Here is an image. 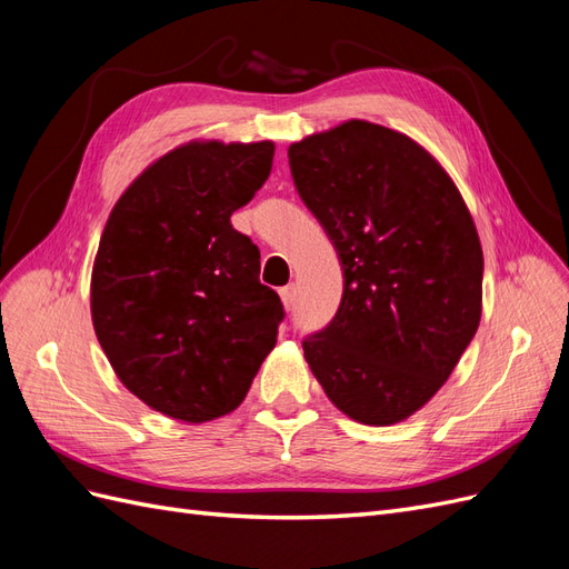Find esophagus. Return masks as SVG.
<instances>
[{
  "mask_svg": "<svg viewBox=\"0 0 569 569\" xmlns=\"http://www.w3.org/2000/svg\"><path fill=\"white\" fill-rule=\"evenodd\" d=\"M280 299H282L284 308H291V306H295V301H297V287H295V284H287V287H282V289H280Z\"/></svg>",
  "mask_w": 569,
  "mask_h": 569,
  "instance_id": "obj_1",
  "label": "esophagus"
}]
</instances>
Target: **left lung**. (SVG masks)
I'll list each match as a JSON object with an SVG mask.
<instances>
[{"instance_id": "1", "label": "left lung", "mask_w": 569, "mask_h": 569, "mask_svg": "<svg viewBox=\"0 0 569 569\" xmlns=\"http://www.w3.org/2000/svg\"><path fill=\"white\" fill-rule=\"evenodd\" d=\"M287 153L343 270L337 313L303 337V356L349 418L401 422L449 380L479 327L485 256L472 216L420 144L368 120Z\"/></svg>"}]
</instances>
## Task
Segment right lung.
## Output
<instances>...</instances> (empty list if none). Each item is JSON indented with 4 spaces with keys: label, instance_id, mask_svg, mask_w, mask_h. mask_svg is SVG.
<instances>
[{
    "label": "right lung",
    "instance_id": "1",
    "mask_svg": "<svg viewBox=\"0 0 569 569\" xmlns=\"http://www.w3.org/2000/svg\"><path fill=\"white\" fill-rule=\"evenodd\" d=\"M272 142H189L118 199L92 270V322L116 375L168 418L206 422L244 396L284 306L230 216L270 176Z\"/></svg>",
    "mask_w": 569,
    "mask_h": 569
}]
</instances>
